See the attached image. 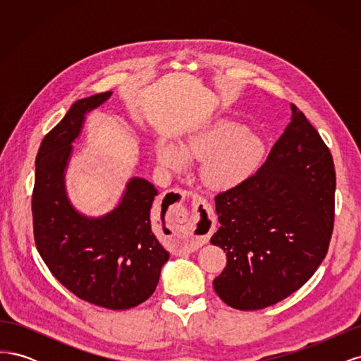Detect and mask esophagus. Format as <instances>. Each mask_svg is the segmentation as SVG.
Segmentation results:
<instances>
[{
  "mask_svg": "<svg viewBox=\"0 0 361 361\" xmlns=\"http://www.w3.org/2000/svg\"><path fill=\"white\" fill-rule=\"evenodd\" d=\"M174 194L178 195L179 200H183L187 197V191L183 190H171ZM195 202V209L190 216L185 218L182 223L183 231L174 239V244L180 251H194L204 245L209 241L211 231L214 228V224L211 221V207L203 200L200 195H194Z\"/></svg>",
  "mask_w": 361,
  "mask_h": 361,
  "instance_id": "obj_1",
  "label": "esophagus"
}]
</instances>
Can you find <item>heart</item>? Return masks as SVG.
<instances>
[{
  "instance_id": "obj_1",
  "label": "heart",
  "mask_w": 361,
  "mask_h": 361,
  "mask_svg": "<svg viewBox=\"0 0 361 361\" xmlns=\"http://www.w3.org/2000/svg\"><path fill=\"white\" fill-rule=\"evenodd\" d=\"M157 161L167 170L187 169L200 161V178L211 188L228 190L250 179L265 157V141L232 117H218L203 123L179 145L169 137L158 138Z\"/></svg>"
}]
</instances>
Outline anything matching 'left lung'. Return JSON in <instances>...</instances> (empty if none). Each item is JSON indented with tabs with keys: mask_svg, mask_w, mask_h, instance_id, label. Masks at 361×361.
Here are the masks:
<instances>
[{
	"mask_svg": "<svg viewBox=\"0 0 361 361\" xmlns=\"http://www.w3.org/2000/svg\"><path fill=\"white\" fill-rule=\"evenodd\" d=\"M285 133L253 176L215 197L211 243L227 265L214 289L227 305L259 310L298 290L329 251L336 171L325 146L293 104Z\"/></svg>",
	"mask_w": 361,
	"mask_h": 361,
	"instance_id": "left-lung-1",
	"label": "left lung"
}]
</instances>
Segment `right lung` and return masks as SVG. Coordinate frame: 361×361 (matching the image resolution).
Masks as SVG:
<instances>
[{
    "label": "right lung",
    "instance_id": "add662e5",
    "mask_svg": "<svg viewBox=\"0 0 361 361\" xmlns=\"http://www.w3.org/2000/svg\"><path fill=\"white\" fill-rule=\"evenodd\" d=\"M113 92L78 99L42 140L32 191L35 241L52 276L76 297L111 310H125L155 292L169 260L152 231L154 183L130 178L113 211L87 216L75 209L66 191V170L85 114Z\"/></svg>",
    "mask_w": 361,
    "mask_h": 361
}]
</instances>
